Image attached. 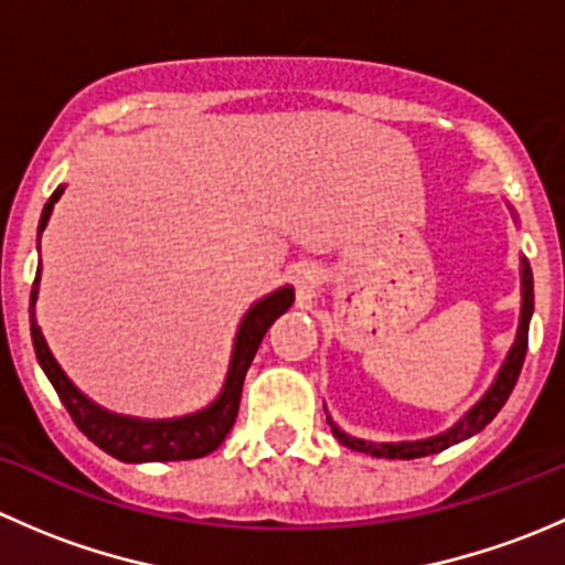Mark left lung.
<instances>
[{
	"label": "left lung",
	"mask_w": 565,
	"mask_h": 565,
	"mask_svg": "<svg viewBox=\"0 0 565 565\" xmlns=\"http://www.w3.org/2000/svg\"><path fill=\"white\" fill-rule=\"evenodd\" d=\"M511 215L516 218L514 207H511ZM520 278H522V306H520V324H516V335H514V344H511L509 355H505L503 366L498 369L494 374L492 385H489L487 393L467 409L465 415L457 420L454 426H448L446 431L440 435H431L424 437V440H402V443H372V440H361V437H352L347 435L344 429L330 420L328 415V424L333 429L335 440L341 446L352 448V451H361V454H372L377 459H418V457H429V454H440L446 448L457 446V443L467 440V437L478 435L494 415L500 413V407L505 404V398L511 396L514 391L516 377L522 372V363H525V352H527V328H530V317H533V273H530V262L522 256L520 259Z\"/></svg>",
	"instance_id": "8db88e82"
}]
</instances>
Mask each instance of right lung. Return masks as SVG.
<instances>
[{"label":"right lung","mask_w":565,"mask_h":565,"mask_svg":"<svg viewBox=\"0 0 565 565\" xmlns=\"http://www.w3.org/2000/svg\"><path fill=\"white\" fill-rule=\"evenodd\" d=\"M65 185L56 188L51 193V199L45 202L43 215H40L38 224V250H40V235L49 226L51 210L60 202ZM40 292V265L35 284H32L30 295V324H32V344H35V355L40 369L45 372L49 383L54 385V391L60 393L62 404L71 413L73 424L89 437L98 448H104L106 454H111L119 461H182V459H199L213 454L215 448L224 443V437L230 435V429L235 426L237 409H241V393H243V380L254 361L256 350H259L262 339H265L267 328L276 322L284 311L292 306L295 289L292 287H278L276 292L265 295L262 300H256L254 306L246 311V317L241 319L235 333V344H232V358L230 369H226L224 388L218 396L207 404V407L196 409V413L180 415V418H136V415H119L111 409L100 407L93 398L84 396L76 385L71 383L62 366L56 363V358L51 355L49 344H45V335L40 330L38 317H35V303Z\"/></svg>","instance_id":"obj_1"}]
</instances>
